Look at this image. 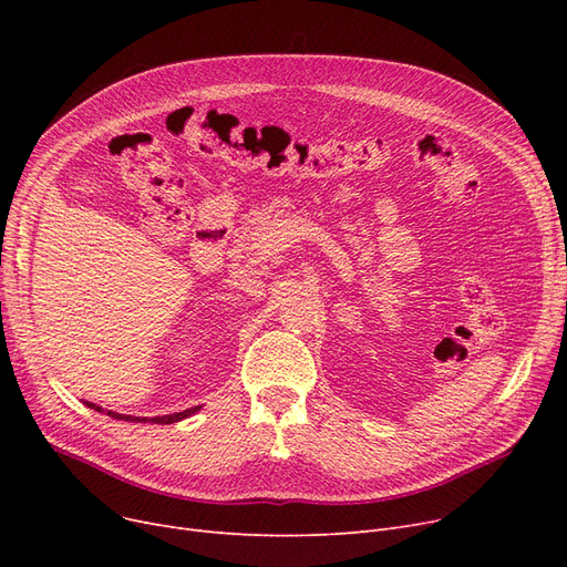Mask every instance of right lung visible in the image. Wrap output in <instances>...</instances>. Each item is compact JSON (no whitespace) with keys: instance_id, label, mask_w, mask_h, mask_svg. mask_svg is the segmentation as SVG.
<instances>
[{"instance_id":"add662e5","label":"right lung","mask_w":567,"mask_h":567,"mask_svg":"<svg viewBox=\"0 0 567 567\" xmlns=\"http://www.w3.org/2000/svg\"><path fill=\"white\" fill-rule=\"evenodd\" d=\"M86 406H92V409H96V411H101V406H96V404H92V402H86ZM195 411H199V406H190V409H186V411H178V413H169V415H158V419H140V415H122V413H114V411H107V415H112V419H116V421H131V423H156V425H169V423H178V421H184V419H188V415H193Z\"/></svg>"}]
</instances>
